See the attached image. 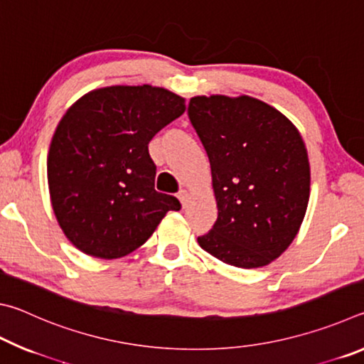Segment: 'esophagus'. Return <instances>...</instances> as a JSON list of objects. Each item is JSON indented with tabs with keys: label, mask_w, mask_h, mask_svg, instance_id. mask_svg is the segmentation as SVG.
Returning a JSON list of instances; mask_svg holds the SVG:
<instances>
[{
	"label": "esophagus",
	"mask_w": 364,
	"mask_h": 364,
	"mask_svg": "<svg viewBox=\"0 0 364 364\" xmlns=\"http://www.w3.org/2000/svg\"><path fill=\"white\" fill-rule=\"evenodd\" d=\"M176 197L178 199H180V202H181V205H183V208L188 205V200H189V196H188V191L186 189H181L180 193L176 194Z\"/></svg>",
	"instance_id": "34e87169"
}]
</instances>
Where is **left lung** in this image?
<instances>
[{
    "mask_svg": "<svg viewBox=\"0 0 364 364\" xmlns=\"http://www.w3.org/2000/svg\"><path fill=\"white\" fill-rule=\"evenodd\" d=\"M188 115L210 160L218 207L197 242L232 267H264L291 245L305 217L304 139L279 110L250 96L191 97Z\"/></svg>",
    "mask_w": 364,
    "mask_h": 364,
    "instance_id": "1",
    "label": "left lung"
}]
</instances>
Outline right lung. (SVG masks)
<instances>
[{
  "label": "right lung",
  "instance_id": "1",
  "mask_svg": "<svg viewBox=\"0 0 364 364\" xmlns=\"http://www.w3.org/2000/svg\"><path fill=\"white\" fill-rule=\"evenodd\" d=\"M181 96L157 86H107L69 107L48 154L54 215L67 239L91 257L141 247L180 200L157 193L149 141L183 115Z\"/></svg>",
  "mask_w": 364,
  "mask_h": 364
}]
</instances>
